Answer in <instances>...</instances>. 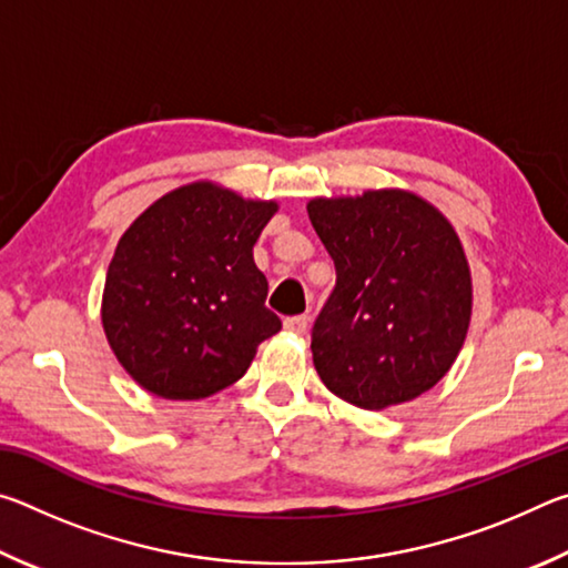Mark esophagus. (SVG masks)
<instances>
[{
	"label": "esophagus",
	"mask_w": 568,
	"mask_h": 568,
	"mask_svg": "<svg viewBox=\"0 0 568 568\" xmlns=\"http://www.w3.org/2000/svg\"><path fill=\"white\" fill-rule=\"evenodd\" d=\"M283 328L287 333H295V335H303L307 331V318L305 315H293V318H285L283 321Z\"/></svg>",
	"instance_id": "obj_1"
}]
</instances>
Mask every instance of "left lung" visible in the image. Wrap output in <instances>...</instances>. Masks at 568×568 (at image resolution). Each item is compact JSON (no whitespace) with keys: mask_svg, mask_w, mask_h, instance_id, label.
I'll return each mask as SVG.
<instances>
[{"mask_svg":"<svg viewBox=\"0 0 568 568\" xmlns=\"http://www.w3.org/2000/svg\"><path fill=\"white\" fill-rule=\"evenodd\" d=\"M307 217L335 263V291L313 325L325 388L363 410L418 398L464 348L474 283L448 217L416 192L313 197Z\"/></svg>","mask_w":568,"mask_h":568,"instance_id":"8db88e82","label":"left lung"}]
</instances>
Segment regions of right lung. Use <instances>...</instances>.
I'll use <instances>...</instances> for the list:
<instances>
[{"mask_svg": "<svg viewBox=\"0 0 568 568\" xmlns=\"http://www.w3.org/2000/svg\"><path fill=\"white\" fill-rule=\"evenodd\" d=\"M275 213V200L197 180L124 230L104 277L102 328L138 386L200 400L245 376L257 345L281 331L253 261Z\"/></svg>", "mask_w": 568, "mask_h": 568, "instance_id": "right-lung-1", "label": "right lung"}]
</instances>
